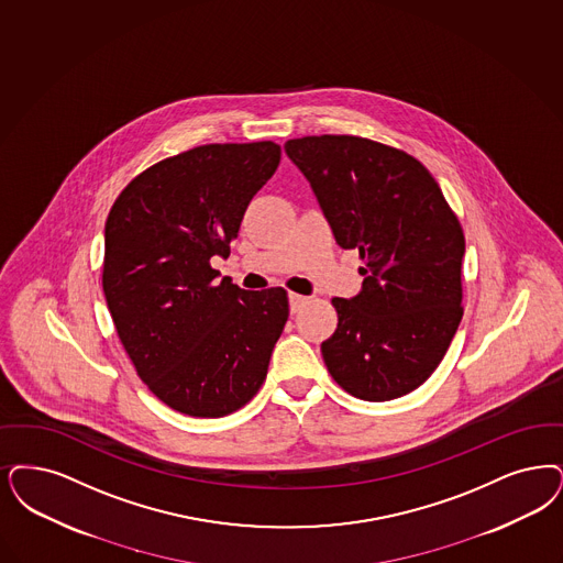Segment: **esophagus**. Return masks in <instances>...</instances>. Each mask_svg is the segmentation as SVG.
Wrapping results in <instances>:
<instances>
[{
    "label": "esophagus",
    "mask_w": 563,
    "mask_h": 563,
    "mask_svg": "<svg viewBox=\"0 0 563 563\" xmlns=\"http://www.w3.org/2000/svg\"><path fill=\"white\" fill-rule=\"evenodd\" d=\"M289 303H291V312H297V310H301L308 303V297L297 295V292H289Z\"/></svg>",
    "instance_id": "1"
}]
</instances>
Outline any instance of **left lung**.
I'll return each instance as SVG.
<instances>
[{
	"label": "left lung",
	"instance_id": "1",
	"mask_svg": "<svg viewBox=\"0 0 563 563\" xmlns=\"http://www.w3.org/2000/svg\"><path fill=\"white\" fill-rule=\"evenodd\" d=\"M285 151L312 184L339 247L358 249L364 276L335 297V333L322 341L331 377L352 396L385 402L438 368L463 318L465 234L428 167L361 135H306Z\"/></svg>",
	"mask_w": 563,
	"mask_h": 563
}]
</instances>
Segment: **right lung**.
Returning <instances> with one entry per match:
<instances>
[{
    "mask_svg": "<svg viewBox=\"0 0 563 563\" xmlns=\"http://www.w3.org/2000/svg\"><path fill=\"white\" fill-rule=\"evenodd\" d=\"M280 146L202 144L130 181L104 225L102 289L135 373L163 405L225 417L260 391L289 318L283 287L216 280Z\"/></svg>",
    "mask_w": 563,
    "mask_h": 563,
    "instance_id": "obj_1",
    "label": "right lung"
}]
</instances>
